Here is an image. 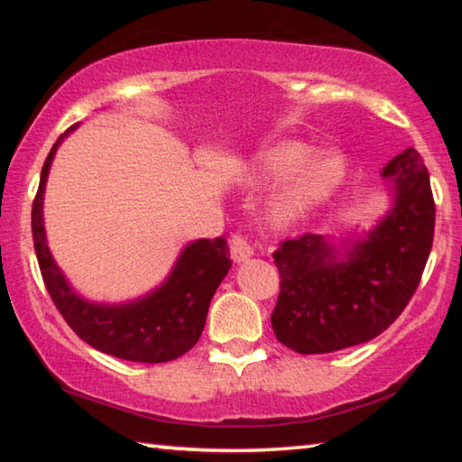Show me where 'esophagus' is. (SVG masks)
I'll use <instances>...</instances> for the list:
<instances>
[{
  "label": "esophagus",
  "instance_id": "34e87169",
  "mask_svg": "<svg viewBox=\"0 0 462 462\" xmlns=\"http://www.w3.org/2000/svg\"><path fill=\"white\" fill-rule=\"evenodd\" d=\"M230 253L234 261L242 263L254 254V246L250 245L246 236H242V234H234L230 238Z\"/></svg>",
  "mask_w": 462,
  "mask_h": 462
}]
</instances>
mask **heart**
Returning a JSON list of instances; mask_svg holds the SVG:
<instances>
[{
	"label": "heart",
	"mask_w": 462,
	"mask_h": 462,
	"mask_svg": "<svg viewBox=\"0 0 462 462\" xmlns=\"http://www.w3.org/2000/svg\"><path fill=\"white\" fill-rule=\"evenodd\" d=\"M314 152L306 143L281 140L250 156L246 162L250 181L267 183L292 175L271 201L269 216L273 224L291 226L306 220L330 201L346 181L348 165L342 154L330 152L310 163Z\"/></svg>",
	"instance_id": "1"
}]
</instances>
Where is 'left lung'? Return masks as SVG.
Listing matches in <instances>:
<instances>
[{
	"label": "left lung",
	"mask_w": 462,
	"mask_h": 462,
	"mask_svg": "<svg viewBox=\"0 0 462 462\" xmlns=\"http://www.w3.org/2000/svg\"><path fill=\"white\" fill-rule=\"evenodd\" d=\"M381 175L391 183L393 208L344 254L310 232L273 253L281 291L271 326L295 353L324 355L369 342L416 293L434 238L428 171L416 148H408Z\"/></svg>",
	"instance_id": "obj_1"
}]
</instances>
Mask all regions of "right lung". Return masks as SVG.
<instances>
[{"label":"right lung","mask_w":462,"mask_h":462,"mask_svg":"<svg viewBox=\"0 0 462 462\" xmlns=\"http://www.w3.org/2000/svg\"><path fill=\"white\" fill-rule=\"evenodd\" d=\"M75 126L52 144L32 203V238L46 291L71 330L101 353L134 363L175 361L199 340L209 301L232 267L230 248L222 236L191 242L183 248L165 283L143 300L106 306L77 295L52 259L42 222L44 185L52 156Z\"/></svg>","instance_id":"add662e5"}]
</instances>
